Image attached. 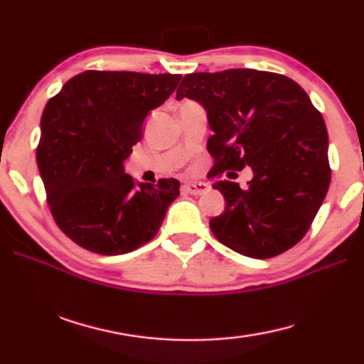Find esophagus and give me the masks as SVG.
<instances>
[{"label": "esophagus", "instance_id": "esophagus-1", "mask_svg": "<svg viewBox=\"0 0 364 364\" xmlns=\"http://www.w3.org/2000/svg\"><path fill=\"white\" fill-rule=\"evenodd\" d=\"M186 189V193L193 194V196H200V194H205L208 191V186L205 183H189L184 186Z\"/></svg>", "mask_w": 364, "mask_h": 364}]
</instances>
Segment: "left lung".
Segmentation results:
<instances>
[{"label":"left lung","instance_id":"obj_1","mask_svg":"<svg viewBox=\"0 0 364 364\" xmlns=\"http://www.w3.org/2000/svg\"><path fill=\"white\" fill-rule=\"evenodd\" d=\"M183 97L207 110L212 178L247 165L254 171L247 189L230 180L213 184L226 200L210 220L215 237L252 258L294 247L331 183L328 130L304 88L281 73L231 69L188 73L176 90V100Z\"/></svg>","mask_w":364,"mask_h":364}]
</instances>
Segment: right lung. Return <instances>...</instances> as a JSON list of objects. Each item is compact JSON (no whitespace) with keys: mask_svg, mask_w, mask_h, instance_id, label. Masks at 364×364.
<instances>
[{"mask_svg":"<svg viewBox=\"0 0 364 364\" xmlns=\"http://www.w3.org/2000/svg\"><path fill=\"white\" fill-rule=\"evenodd\" d=\"M173 73L86 70L48 101L36 164L49 210L73 242L120 255L156 236L180 181L136 183L123 160L143 138V122L173 93Z\"/></svg>","mask_w":364,"mask_h":364,"instance_id":"1","label":"right lung"}]
</instances>
